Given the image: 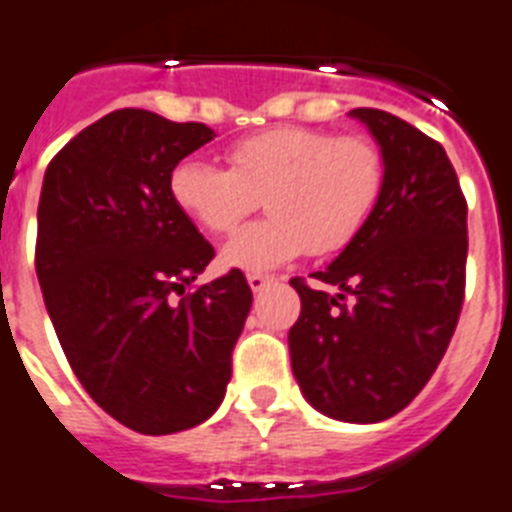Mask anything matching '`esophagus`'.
<instances>
[{
  "instance_id": "esophagus-1",
  "label": "esophagus",
  "mask_w": 512,
  "mask_h": 512,
  "mask_svg": "<svg viewBox=\"0 0 512 512\" xmlns=\"http://www.w3.org/2000/svg\"><path fill=\"white\" fill-rule=\"evenodd\" d=\"M270 281H273V278L265 276V273H249V276H247L249 289L255 291V294H260V291H263Z\"/></svg>"
}]
</instances>
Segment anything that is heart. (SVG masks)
<instances>
[{"mask_svg": "<svg viewBox=\"0 0 512 512\" xmlns=\"http://www.w3.org/2000/svg\"><path fill=\"white\" fill-rule=\"evenodd\" d=\"M229 171L184 158L171 169L169 195L184 218L208 234H229L257 197L265 221L221 249V263L273 270L302 252L336 255L362 234L385 184L382 153L369 137L281 124L226 148Z\"/></svg>", "mask_w": 512, "mask_h": 512, "instance_id": "obj_1", "label": "heart"}]
</instances>
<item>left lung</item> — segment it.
I'll return each instance as SVG.
<instances>
[{"label":"left lung","mask_w":512,"mask_h":512,"mask_svg":"<svg viewBox=\"0 0 512 512\" xmlns=\"http://www.w3.org/2000/svg\"><path fill=\"white\" fill-rule=\"evenodd\" d=\"M380 145L385 184L362 234L291 286L289 330L304 398L341 422L390 419L414 401L448 351L466 289V197L437 140L380 109H354Z\"/></svg>","instance_id":"left-lung-1"}]
</instances>
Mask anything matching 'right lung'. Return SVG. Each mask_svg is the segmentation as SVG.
<instances>
[{
  "mask_svg": "<svg viewBox=\"0 0 512 512\" xmlns=\"http://www.w3.org/2000/svg\"><path fill=\"white\" fill-rule=\"evenodd\" d=\"M213 137L200 122L119 109L72 137L44 174L46 309L80 385L140 435L213 416L252 307L242 270L187 294L216 252L171 203L169 174Z\"/></svg>",
  "mask_w": 512,
  "mask_h": 512,
  "instance_id": "right-lung-1",
  "label": "right lung"
}]
</instances>
